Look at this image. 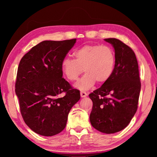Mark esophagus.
<instances>
[{"instance_id":"obj_1","label":"esophagus","mask_w":157,"mask_h":157,"mask_svg":"<svg viewBox=\"0 0 157 157\" xmlns=\"http://www.w3.org/2000/svg\"><path fill=\"white\" fill-rule=\"evenodd\" d=\"M80 95L82 98H85L87 96V94L85 91H81L80 92Z\"/></svg>"}]
</instances>
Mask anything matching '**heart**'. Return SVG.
Wrapping results in <instances>:
<instances>
[{
    "label": "heart",
    "instance_id": "b5f03b06",
    "mask_svg": "<svg viewBox=\"0 0 157 157\" xmlns=\"http://www.w3.org/2000/svg\"><path fill=\"white\" fill-rule=\"evenodd\" d=\"M75 59L66 57L61 63L63 75L68 80L75 81L84 71L86 73L76 83L82 91L111 78L115 66V55L113 50L102 45H84L73 52Z\"/></svg>",
    "mask_w": 157,
    "mask_h": 157
}]
</instances>
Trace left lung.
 <instances>
[{"instance_id":"obj_1","label":"left lung","mask_w":157,"mask_h":157,"mask_svg":"<svg viewBox=\"0 0 157 157\" xmlns=\"http://www.w3.org/2000/svg\"><path fill=\"white\" fill-rule=\"evenodd\" d=\"M105 41L115 50V66L111 78L89 95L93 102L90 122L99 132L113 134L125 128L136 113L140 82L131 48L115 38Z\"/></svg>"}]
</instances>
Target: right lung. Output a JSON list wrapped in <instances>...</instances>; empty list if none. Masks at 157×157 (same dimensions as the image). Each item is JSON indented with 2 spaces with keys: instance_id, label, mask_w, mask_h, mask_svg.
<instances>
[{
  "instance_id": "obj_1",
  "label": "right lung",
  "mask_w": 157,
  "mask_h": 157,
  "mask_svg": "<svg viewBox=\"0 0 157 157\" xmlns=\"http://www.w3.org/2000/svg\"><path fill=\"white\" fill-rule=\"evenodd\" d=\"M76 42L44 41L32 48L18 67L15 92L25 124L36 134L52 136L65 128L80 93L62 78L61 63Z\"/></svg>"
}]
</instances>
